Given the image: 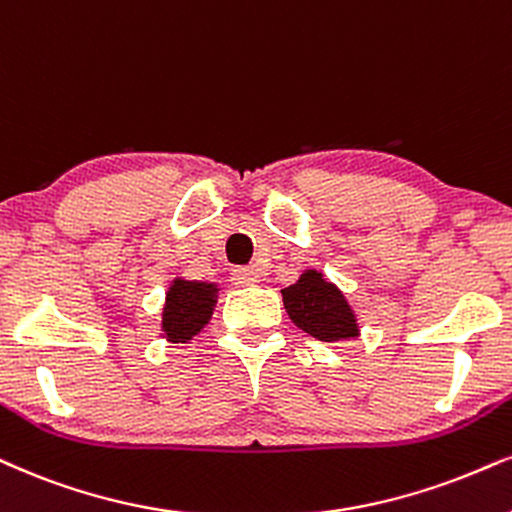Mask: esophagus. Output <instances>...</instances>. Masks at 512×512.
I'll return each instance as SVG.
<instances>
[{
  "mask_svg": "<svg viewBox=\"0 0 512 512\" xmlns=\"http://www.w3.org/2000/svg\"><path fill=\"white\" fill-rule=\"evenodd\" d=\"M232 282L237 287H251L258 282V273L254 268H235L232 270Z\"/></svg>",
  "mask_w": 512,
  "mask_h": 512,
  "instance_id": "1",
  "label": "esophagus"
}]
</instances>
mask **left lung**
Returning <instances> with one entry per match:
<instances>
[{"mask_svg":"<svg viewBox=\"0 0 512 512\" xmlns=\"http://www.w3.org/2000/svg\"><path fill=\"white\" fill-rule=\"evenodd\" d=\"M282 301L292 323L320 342H339L358 334L356 315L344 294L315 270L301 275L296 285L282 289Z\"/></svg>","mask_w":512,"mask_h":512,"instance_id":"1","label":"left lung"}]
</instances>
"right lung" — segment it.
I'll use <instances>...</instances> for the list:
<instances>
[{"mask_svg":"<svg viewBox=\"0 0 512 512\" xmlns=\"http://www.w3.org/2000/svg\"><path fill=\"white\" fill-rule=\"evenodd\" d=\"M218 289L206 282L175 280L163 308V332L170 342H189L211 318Z\"/></svg>","mask_w":512,"mask_h":512,"instance_id":"1","label":"right lung"}]
</instances>
